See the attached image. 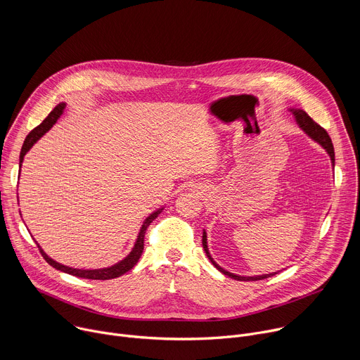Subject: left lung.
<instances>
[{
  "label": "left lung",
  "mask_w": 360,
  "mask_h": 360,
  "mask_svg": "<svg viewBox=\"0 0 360 360\" xmlns=\"http://www.w3.org/2000/svg\"><path fill=\"white\" fill-rule=\"evenodd\" d=\"M288 111L292 112V115H293V118H295L297 127H299L307 136H309L311 139H314L315 142H318V143L328 152V155L330 157L332 167L335 168V150H333L332 139H330V136L328 135V132H326L322 127H319V125H318L309 115H307L303 110H299V108H289ZM202 246H203L205 253H207V256H208V259L212 262V265H214L219 272H222L224 275H226V276H229V278H232V279H236V281H261V279H266V278L274 276L275 274H278V272H271V274H262V275L243 276V275H236V274H232V272L224 269L222 266H219V265L214 261V258H212L211 253H210L207 232H205V229H203V232H202Z\"/></svg>",
  "instance_id": "8db88e82"
}]
</instances>
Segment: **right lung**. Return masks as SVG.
I'll return each mask as SVG.
<instances>
[{
    "instance_id": "1",
    "label": "right lung",
    "mask_w": 360,
    "mask_h": 360,
    "mask_svg": "<svg viewBox=\"0 0 360 360\" xmlns=\"http://www.w3.org/2000/svg\"><path fill=\"white\" fill-rule=\"evenodd\" d=\"M67 104L65 102H60V104L49 112V115L37 127L34 128L25 138L24 141V145H22V149H21V153H20V172H21V165H22V161H24V157L25 153L32 148V145L42 136L45 135L51 128H53L56 125V122L60 120V117L64 114V110H65ZM164 207L153 211L152 214H149L145 221L142 222L141 225V229L136 235V239H135V243L131 249V252L125 256V258L111 266H107V268H99V269H78V268H71V266H67V265H63L57 261H54L53 258H49V256L44 252V249L38 245L39 248V252L41 255L44 256V259L53 266L56 268L57 271H61L64 274H68V275H72V276H78V278H84V279H98V281H107V279H114V278H118L124 274H127L128 271H131L136 262L139 261L141 255H142V250H143V236H145V232L148 229V226L150 225V222L153 219H157L158 215L162 212Z\"/></svg>"
}]
</instances>
